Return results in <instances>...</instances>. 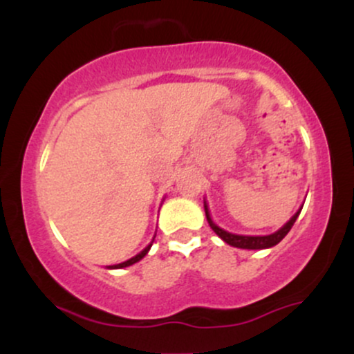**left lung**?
<instances>
[{
  "label": "left lung",
  "instance_id": "8db88e82",
  "mask_svg": "<svg viewBox=\"0 0 354 354\" xmlns=\"http://www.w3.org/2000/svg\"><path fill=\"white\" fill-rule=\"evenodd\" d=\"M205 213H206V219H208L211 230H213L214 233H216L218 236L223 239V241L228 243L230 246L243 248V250H266V248H271V246L278 245V243L281 241V239L286 236L288 233H290V230L293 228L296 218H298L299 213H301V208L296 211L295 216L291 218L290 221H288L286 225L283 226V228H279L273 234H268V236H243V234H233V233H228V231L221 230L218 225H214L213 219H211L209 211H208V205H206V201H205Z\"/></svg>",
  "mask_w": 354,
  "mask_h": 354
}]
</instances>
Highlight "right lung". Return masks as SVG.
Listing matches in <instances>:
<instances>
[{"label":"right lung","mask_w":354,"mask_h":354,"mask_svg":"<svg viewBox=\"0 0 354 354\" xmlns=\"http://www.w3.org/2000/svg\"><path fill=\"white\" fill-rule=\"evenodd\" d=\"M149 248H151V245H148L145 248L143 251H141V253H138L136 256H133L131 259H128V261H124V263H120V265H113V266H109V270H121V268H126V266H131V265H135V263H138L140 261V259H143L145 256H146V253H148L149 251Z\"/></svg>","instance_id":"add662e5"}]
</instances>
